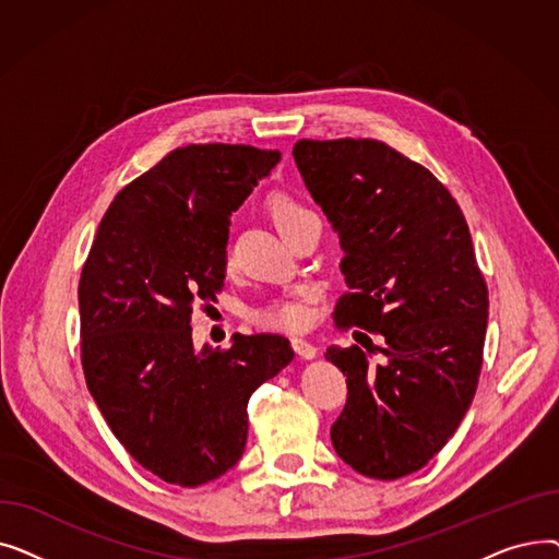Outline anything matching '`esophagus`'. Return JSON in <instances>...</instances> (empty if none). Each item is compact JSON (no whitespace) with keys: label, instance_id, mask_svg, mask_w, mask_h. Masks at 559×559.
I'll return each instance as SVG.
<instances>
[{"label":"esophagus","instance_id":"esophagus-1","mask_svg":"<svg viewBox=\"0 0 559 559\" xmlns=\"http://www.w3.org/2000/svg\"><path fill=\"white\" fill-rule=\"evenodd\" d=\"M292 346H295L297 356H301L304 360H312L317 356V346L304 337H292Z\"/></svg>","mask_w":559,"mask_h":559}]
</instances>
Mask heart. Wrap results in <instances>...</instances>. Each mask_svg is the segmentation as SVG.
Segmentation results:
<instances>
[{"instance_id": "heart-1", "label": "heart", "mask_w": 559, "mask_h": 559, "mask_svg": "<svg viewBox=\"0 0 559 559\" xmlns=\"http://www.w3.org/2000/svg\"><path fill=\"white\" fill-rule=\"evenodd\" d=\"M267 211L281 235H285L289 228H295L304 219L314 217L299 199H295L287 192H274L267 201ZM310 299L312 295H299L297 299L274 304L270 308L255 312V321L264 329L301 331L310 321Z\"/></svg>"}]
</instances>
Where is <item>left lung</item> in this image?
<instances>
[{
	"instance_id": "1",
	"label": "left lung",
	"mask_w": 559,
	"mask_h": 559,
	"mask_svg": "<svg viewBox=\"0 0 559 559\" xmlns=\"http://www.w3.org/2000/svg\"><path fill=\"white\" fill-rule=\"evenodd\" d=\"M292 156L344 249L335 324L367 331L326 350L348 388L333 449L367 478L415 474L478 388L489 297L472 233L451 192L385 142L299 140Z\"/></svg>"
}]
</instances>
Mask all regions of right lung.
Here are the masks:
<instances>
[{"instance_id": "obj_1", "label": "right lung", "mask_w": 559, "mask_h": 559, "mask_svg": "<svg viewBox=\"0 0 559 559\" xmlns=\"http://www.w3.org/2000/svg\"><path fill=\"white\" fill-rule=\"evenodd\" d=\"M281 160L249 144H188L117 192L79 281L81 365L131 457L199 487L238 464L251 394L295 358L283 335L192 344V308L226 276L233 211Z\"/></svg>"}]
</instances>
